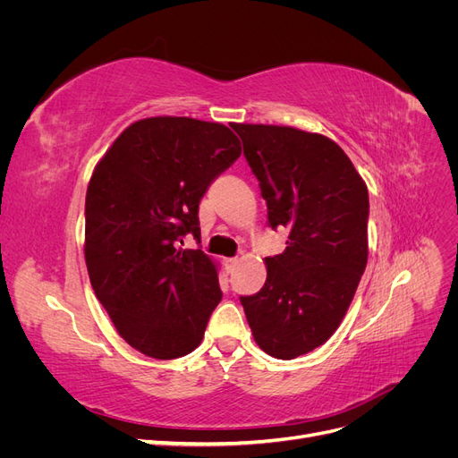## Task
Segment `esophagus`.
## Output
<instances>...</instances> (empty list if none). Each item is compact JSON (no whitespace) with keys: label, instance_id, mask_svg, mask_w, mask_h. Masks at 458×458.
Masks as SVG:
<instances>
[{"label":"esophagus","instance_id":"obj_1","mask_svg":"<svg viewBox=\"0 0 458 458\" xmlns=\"http://www.w3.org/2000/svg\"><path fill=\"white\" fill-rule=\"evenodd\" d=\"M224 263H225V269H227V273H233V271H234V267H237L239 258H227Z\"/></svg>","mask_w":458,"mask_h":458}]
</instances>
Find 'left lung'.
Returning <instances> with one entry per match:
<instances>
[{
    "label": "left lung",
    "mask_w": 458,
    "mask_h": 458,
    "mask_svg": "<svg viewBox=\"0 0 458 458\" xmlns=\"http://www.w3.org/2000/svg\"><path fill=\"white\" fill-rule=\"evenodd\" d=\"M284 252L266 258L267 279L241 296L259 348L294 359L323 345L348 311L369 256V191L348 155L321 133L234 123Z\"/></svg>",
    "instance_id": "1"
}]
</instances>
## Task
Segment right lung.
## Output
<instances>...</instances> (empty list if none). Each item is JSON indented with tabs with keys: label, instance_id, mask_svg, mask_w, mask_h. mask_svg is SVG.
Instances as JSON below:
<instances>
[{
	"label": "right lung",
	"instance_id": "add662e5",
	"mask_svg": "<svg viewBox=\"0 0 458 458\" xmlns=\"http://www.w3.org/2000/svg\"><path fill=\"white\" fill-rule=\"evenodd\" d=\"M241 157L227 126L185 116L137 120L95 165L86 195V266L118 335L155 359L191 353L221 301L200 241L199 204Z\"/></svg>",
	"mask_w": 458,
	"mask_h": 458
}]
</instances>
